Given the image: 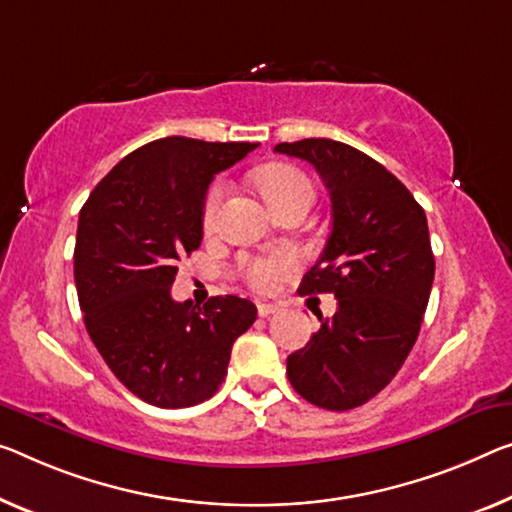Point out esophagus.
Returning a JSON list of instances; mask_svg holds the SVG:
<instances>
[{"label": "esophagus", "mask_w": 512, "mask_h": 512, "mask_svg": "<svg viewBox=\"0 0 512 512\" xmlns=\"http://www.w3.org/2000/svg\"><path fill=\"white\" fill-rule=\"evenodd\" d=\"M277 311H279L277 304H270V302H261V304H258V316H261V318L272 316V313H277Z\"/></svg>", "instance_id": "34e87169"}]
</instances>
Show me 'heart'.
Listing matches in <instances>:
<instances>
[{
    "label": "heart",
    "instance_id": "heart-1",
    "mask_svg": "<svg viewBox=\"0 0 512 512\" xmlns=\"http://www.w3.org/2000/svg\"><path fill=\"white\" fill-rule=\"evenodd\" d=\"M256 183L261 187V192L267 201H270L272 208L281 206V203L304 199H313V187L311 180L306 178L304 171L297 167H290V164H267V167L256 171ZM226 187L224 180H217L215 185L210 187L206 199H203V210L201 219L203 226L210 229L212 224L217 222L219 210H222V203L226 199ZM295 267V256L290 251H277V254L270 256H258V258H247L245 261V274L251 286L256 288H270L274 281L283 274L290 272Z\"/></svg>",
    "mask_w": 512,
    "mask_h": 512
}]
</instances>
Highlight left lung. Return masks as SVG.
Wrapping results in <instances>:
<instances>
[{
  "label": "left lung",
  "instance_id": "left-lung-1",
  "mask_svg": "<svg viewBox=\"0 0 512 512\" xmlns=\"http://www.w3.org/2000/svg\"><path fill=\"white\" fill-rule=\"evenodd\" d=\"M274 151L313 164L332 199V231L300 293H332L338 309L288 357V380L311 405L352 410L387 387L419 336L435 279L426 212L391 171L341 141Z\"/></svg>",
  "mask_w": 512,
  "mask_h": 512
}]
</instances>
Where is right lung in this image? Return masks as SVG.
Returning a JSON list of instances; mask_svg holds the SVG:
<instances>
[{
	"mask_svg": "<svg viewBox=\"0 0 512 512\" xmlns=\"http://www.w3.org/2000/svg\"><path fill=\"white\" fill-rule=\"evenodd\" d=\"M258 144L164 137L100 180L80 210L75 286L84 325L112 373L148 405L208 400L256 306L235 295L199 306L171 297L180 256L203 240L210 180Z\"/></svg>",
	"mask_w": 512,
	"mask_h": 512,
	"instance_id": "1",
	"label": "right lung"
}]
</instances>
